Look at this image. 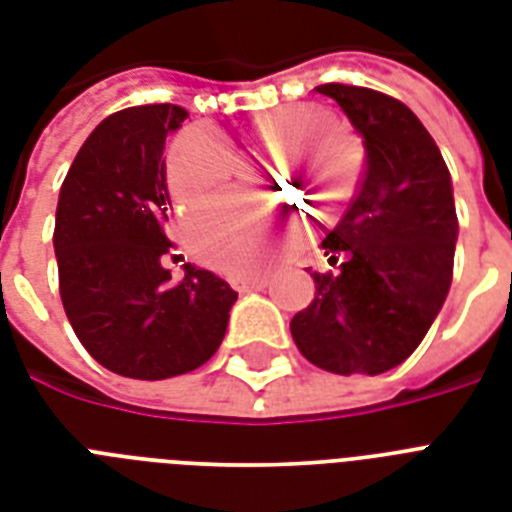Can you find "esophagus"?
I'll use <instances>...</instances> for the list:
<instances>
[{
    "mask_svg": "<svg viewBox=\"0 0 512 512\" xmlns=\"http://www.w3.org/2000/svg\"><path fill=\"white\" fill-rule=\"evenodd\" d=\"M265 284H268V276H263V273H249V276H236V279H233V287L239 289V292L263 289Z\"/></svg>",
    "mask_w": 512,
    "mask_h": 512,
    "instance_id": "obj_1",
    "label": "esophagus"
}]
</instances>
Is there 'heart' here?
<instances>
[{
	"instance_id": "1",
	"label": "heart",
	"mask_w": 512,
	"mask_h": 512,
	"mask_svg": "<svg viewBox=\"0 0 512 512\" xmlns=\"http://www.w3.org/2000/svg\"><path fill=\"white\" fill-rule=\"evenodd\" d=\"M327 116L316 106H279L255 116V138L265 148H284L292 159H313L324 146L340 140L327 132H313ZM292 159H279L271 167L273 177L295 170ZM236 172V154L220 132L209 127H191L180 132L167 154V185L172 199L196 207L225 191ZM313 183L327 185L329 201H345L353 191L358 167L353 156L329 151L311 170ZM185 236L193 252L220 271H247L257 263L268 239V215L263 207L220 204L185 220Z\"/></svg>"
}]
</instances>
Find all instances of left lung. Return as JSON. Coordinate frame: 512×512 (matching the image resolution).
<instances>
[{"label":"left lung","instance_id":"obj_1","mask_svg":"<svg viewBox=\"0 0 512 512\" xmlns=\"http://www.w3.org/2000/svg\"><path fill=\"white\" fill-rule=\"evenodd\" d=\"M364 138L366 172L321 241L337 271L313 273L316 297L289 329L311 364L382 374L412 356L441 311L454 271L452 177L422 122L385 92L321 84Z\"/></svg>","mask_w":512,"mask_h":512}]
</instances>
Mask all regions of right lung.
<instances>
[{
    "label": "right lung",
    "instance_id": "right-lung-1",
    "mask_svg": "<svg viewBox=\"0 0 512 512\" xmlns=\"http://www.w3.org/2000/svg\"><path fill=\"white\" fill-rule=\"evenodd\" d=\"M172 103L116 111L92 130L60 185L55 212L60 300L98 364L132 380H167L215 356L236 292L170 252L164 140L185 119Z\"/></svg>",
    "mask_w": 512,
    "mask_h": 512
}]
</instances>
